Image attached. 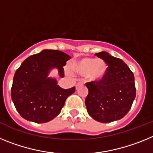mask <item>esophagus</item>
I'll use <instances>...</instances> for the list:
<instances>
[{"mask_svg": "<svg viewBox=\"0 0 153 153\" xmlns=\"http://www.w3.org/2000/svg\"><path fill=\"white\" fill-rule=\"evenodd\" d=\"M81 85H83V83H81V82H78V83L76 84V90H78V88H79Z\"/></svg>", "mask_w": 153, "mask_h": 153, "instance_id": "esophagus-1", "label": "esophagus"}]
</instances>
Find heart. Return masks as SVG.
I'll use <instances>...</instances> for the list:
<instances>
[{
	"label": "heart",
	"instance_id": "obj_1",
	"mask_svg": "<svg viewBox=\"0 0 153 153\" xmlns=\"http://www.w3.org/2000/svg\"><path fill=\"white\" fill-rule=\"evenodd\" d=\"M72 69L76 74L87 76L91 80L102 79L107 70L106 62L102 59L84 57L74 62Z\"/></svg>",
	"mask_w": 153,
	"mask_h": 153
}]
</instances>
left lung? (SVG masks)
<instances>
[{
	"instance_id": "obj_1",
	"label": "left lung",
	"mask_w": 153,
	"mask_h": 153,
	"mask_svg": "<svg viewBox=\"0 0 153 153\" xmlns=\"http://www.w3.org/2000/svg\"><path fill=\"white\" fill-rule=\"evenodd\" d=\"M107 64L102 79L86 83L89 93L85 100L86 109L100 123H111L123 118L136 97L134 75L121 59L106 51L96 53Z\"/></svg>"
}]
</instances>
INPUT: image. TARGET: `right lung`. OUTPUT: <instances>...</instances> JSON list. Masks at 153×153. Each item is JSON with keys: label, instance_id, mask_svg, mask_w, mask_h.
Here are the masks:
<instances>
[{"label": "right lung", "instance_id": "add662e5", "mask_svg": "<svg viewBox=\"0 0 153 153\" xmlns=\"http://www.w3.org/2000/svg\"><path fill=\"white\" fill-rule=\"evenodd\" d=\"M70 59L57 50H43L30 56L16 70L11 88V99L16 109L25 120L36 123H47L57 117L67 97L75 87L64 90L56 78L48 76L53 69L64 76L63 67Z\"/></svg>", "mask_w": 153, "mask_h": 153}]
</instances>
